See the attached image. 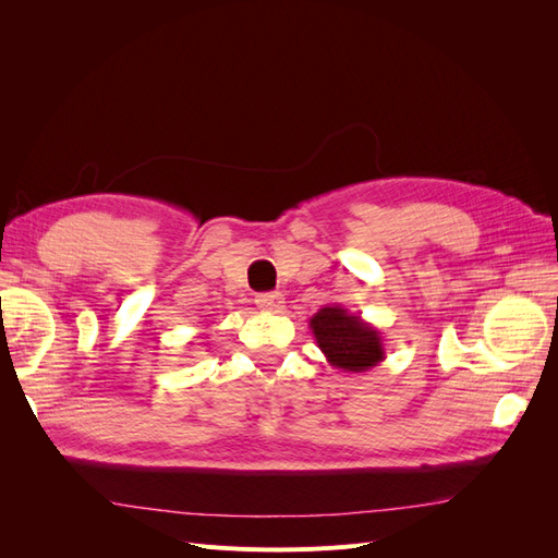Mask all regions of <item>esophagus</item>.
<instances>
[{"label":"esophagus","mask_w":558,"mask_h":558,"mask_svg":"<svg viewBox=\"0 0 558 558\" xmlns=\"http://www.w3.org/2000/svg\"><path fill=\"white\" fill-rule=\"evenodd\" d=\"M256 305L263 310V312H281L283 307V295L281 293H260L256 298Z\"/></svg>","instance_id":"obj_1"}]
</instances>
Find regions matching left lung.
I'll return each instance as SVG.
<instances>
[{"mask_svg": "<svg viewBox=\"0 0 558 558\" xmlns=\"http://www.w3.org/2000/svg\"><path fill=\"white\" fill-rule=\"evenodd\" d=\"M310 328L326 361L344 373H367L386 359L381 332L342 305L320 307Z\"/></svg>", "mask_w": 558, "mask_h": 558, "instance_id": "left-lung-1", "label": "left lung"}]
</instances>
